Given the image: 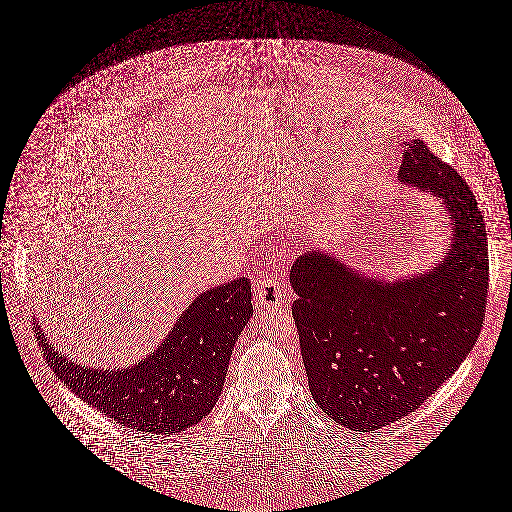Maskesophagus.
Segmentation results:
<instances>
[{"label":"esophagus","mask_w":512,"mask_h":512,"mask_svg":"<svg viewBox=\"0 0 512 512\" xmlns=\"http://www.w3.org/2000/svg\"><path fill=\"white\" fill-rule=\"evenodd\" d=\"M287 300V287L276 278H261L255 285V306L272 310Z\"/></svg>","instance_id":"34e87169"}]
</instances>
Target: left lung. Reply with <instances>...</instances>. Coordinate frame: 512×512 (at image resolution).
I'll return each mask as SVG.
<instances>
[{
    "label": "left lung",
    "instance_id": "obj_1",
    "mask_svg": "<svg viewBox=\"0 0 512 512\" xmlns=\"http://www.w3.org/2000/svg\"><path fill=\"white\" fill-rule=\"evenodd\" d=\"M399 177L448 208L452 244L441 265L395 283L359 276L319 251L291 268L299 295L291 312L312 397L353 431L414 412L473 350L486 316L488 238L475 194L422 140L406 141Z\"/></svg>",
    "mask_w": 512,
    "mask_h": 512
}]
</instances>
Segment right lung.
<instances>
[{"mask_svg":"<svg viewBox=\"0 0 512 512\" xmlns=\"http://www.w3.org/2000/svg\"><path fill=\"white\" fill-rule=\"evenodd\" d=\"M253 314L251 282L240 278L202 293L168 338L136 367L98 371L75 365L36 333L54 374L104 416L143 433H177L210 414L230 355Z\"/></svg>","mask_w":512,"mask_h":512,"instance_id":"obj_1","label":"right lung"}]
</instances>
